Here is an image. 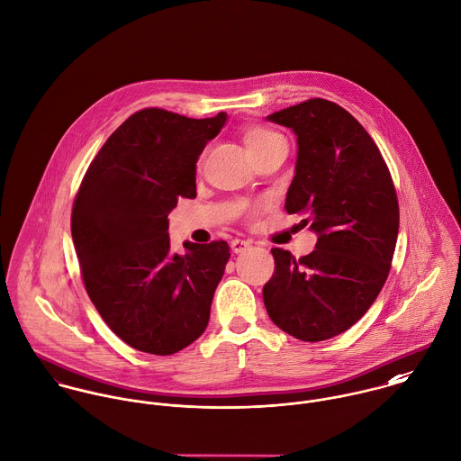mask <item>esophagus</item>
<instances>
[{
    "label": "esophagus",
    "mask_w": 461,
    "mask_h": 461,
    "mask_svg": "<svg viewBox=\"0 0 461 461\" xmlns=\"http://www.w3.org/2000/svg\"><path fill=\"white\" fill-rule=\"evenodd\" d=\"M251 242L249 240H242V239H233L231 240V249L233 253H244L246 249H249Z\"/></svg>",
    "instance_id": "obj_1"
}]
</instances>
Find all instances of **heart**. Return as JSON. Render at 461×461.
<instances>
[{
    "label": "heart",
    "instance_id": "1",
    "mask_svg": "<svg viewBox=\"0 0 461 461\" xmlns=\"http://www.w3.org/2000/svg\"><path fill=\"white\" fill-rule=\"evenodd\" d=\"M242 142L248 148L249 155L253 158H257L258 155H262L264 151H267L269 148H273L277 142H283V139L275 133L273 130L266 128V126H248L242 131ZM262 206V203H257L249 208V213L255 215L257 210Z\"/></svg>",
    "mask_w": 461,
    "mask_h": 461
}]
</instances>
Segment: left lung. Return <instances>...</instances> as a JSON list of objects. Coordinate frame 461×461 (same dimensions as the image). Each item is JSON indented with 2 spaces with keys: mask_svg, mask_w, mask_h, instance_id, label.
<instances>
[{
  "mask_svg": "<svg viewBox=\"0 0 461 461\" xmlns=\"http://www.w3.org/2000/svg\"><path fill=\"white\" fill-rule=\"evenodd\" d=\"M267 119L297 135L285 208L304 213L301 224L319 239L301 258L271 249L264 303L285 333L328 340L366 315L388 277L399 231L395 186L372 137L340 104L313 97Z\"/></svg>",
  "mask_w": 461,
  "mask_h": 461,
  "instance_id": "8db88e82",
  "label": "left lung"
}]
</instances>
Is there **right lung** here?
Masks as SVG:
<instances>
[{"instance_id": "obj_1", "label": "right lung", "mask_w": 461, "mask_h": 461, "mask_svg": "<svg viewBox=\"0 0 461 461\" xmlns=\"http://www.w3.org/2000/svg\"><path fill=\"white\" fill-rule=\"evenodd\" d=\"M226 113L190 119L164 108L130 115L94 157L71 213L86 290L130 348L167 357L203 335L230 246L185 242L173 253L167 215L195 197V162Z\"/></svg>"}]
</instances>
